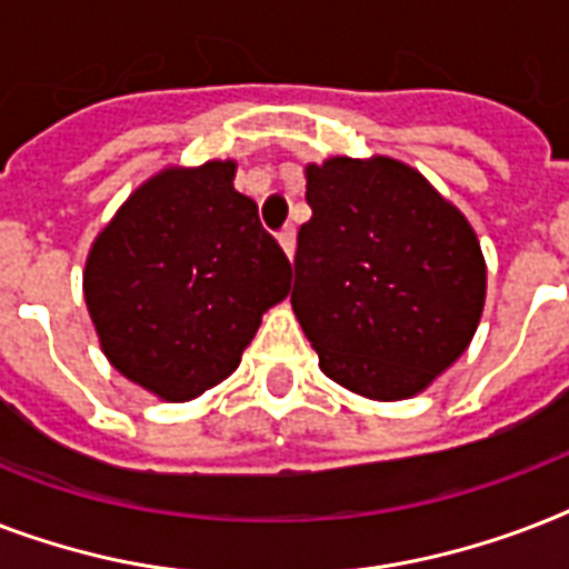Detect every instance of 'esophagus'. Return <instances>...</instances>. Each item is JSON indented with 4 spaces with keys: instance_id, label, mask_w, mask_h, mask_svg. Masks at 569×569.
Listing matches in <instances>:
<instances>
[{
    "instance_id": "1",
    "label": "esophagus",
    "mask_w": 569,
    "mask_h": 569,
    "mask_svg": "<svg viewBox=\"0 0 569 569\" xmlns=\"http://www.w3.org/2000/svg\"><path fill=\"white\" fill-rule=\"evenodd\" d=\"M277 239H280V248H283L286 257L295 259V244H298V241H295V227H286V230L280 232Z\"/></svg>"
}]
</instances>
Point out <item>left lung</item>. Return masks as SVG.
<instances>
[{
    "mask_svg": "<svg viewBox=\"0 0 569 569\" xmlns=\"http://www.w3.org/2000/svg\"><path fill=\"white\" fill-rule=\"evenodd\" d=\"M292 310L321 372L375 401L422 392L476 333V230L422 173L375 156L307 164Z\"/></svg>",
    "mask_w": 569,
    "mask_h": 569,
    "instance_id": "obj_1",
    "label": "left lung"
}]
</instances>
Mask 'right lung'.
<instances>
[{
  "instance_id": "add662e5",
  "label": "right lung",
  "mask_w": 569,
  "mask_h": 569,
  "mask_svg": "<svg viewBox=\"0 0 569 569\" xmlns=\"http://www.w3.org/2000/svg\"><path fill=\"white\" fill-rule=\"evenodd\" d=\"M236 162L168 168L97 236L84 303L109 363L164 401H189L236 372L292 266L232 189Z\"/></svg>"
}]
</instances>
